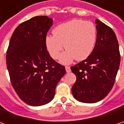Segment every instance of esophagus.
<instances>
[{
    "mask_svg": "<svg viewBox=\"0 0 124 124\" xmlns=\"http://www.w3.org/2000/svg\"><path fill=\"white\" fill-rule=\"evenodd\" d=\"M65 69H66V71L67 72V73H69L71 71V69H70V67L69 66H66L65 67Z\"/></svg>",
    "mask_w": 124,
    "mask_h": 124,
    "instance_id": "34e87169",
    "label": "esophagus"
}]
</instances>
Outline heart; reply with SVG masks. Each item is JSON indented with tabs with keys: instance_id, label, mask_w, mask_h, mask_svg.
Here are the masks:
<instances>
[{
	"instance_id": "obj_1",
	"label": "heart",
	"mask_w": 124,
	"mask_h": 124,
	"mask_svg": "<svg viewBox=\"0 0 124 124\" xmlns=\"http://www.w3.org/2000/svg\"><path fill=\"white\" fill-rule=\"evenodd\" d=\"M53 34L46 37V49L53 59H57L64 45L67 50L60 62L67 64L74 59L81 61L91 55L96 43L97 28L90 21L72 19L55 26Z\"/></svg>"
}]
</instances>
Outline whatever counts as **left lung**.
I'll return each mask as SVG.
<instances>
[{
  "label": "left lung",
  "instance_id": "left-lung-1",
  "mask_svg": "<svg viewBox=\"0 0 124 124\" xmlns=\"http://www.w3.org/2000/svg\"><path fill=\"white\" fill-rule=\"evenodd\" d=\"M97 40L91 54L71 67L77 76L71 88L74 98L84 103H95L108 95L114 84L120 64L119 43L112 29L95 20Z\"/></svg>",
  "mask_w": 124,
  "mask_h": 124
}]
</instances>
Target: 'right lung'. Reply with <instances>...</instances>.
Wrapping results in <instances>:
<instances>
[{
  "instance_id": "1",
  "label": "right lung",
  "mask_w": 124,
  "mask_h": 124,
  "mask_svg": "<svg viewBox=\"0 0 124 124\" xmlns=\"http://www.w3.org/2000/svg\"><path fill=\"white\" fill-rule=\"evenodd\" d=\"M53 19L36 16L20 24L11 36L6 64L19 98L31 106L44 105L54 98L57 84L65 74L46 49L45 39Z\"/></svg>"
}]
</instances>
